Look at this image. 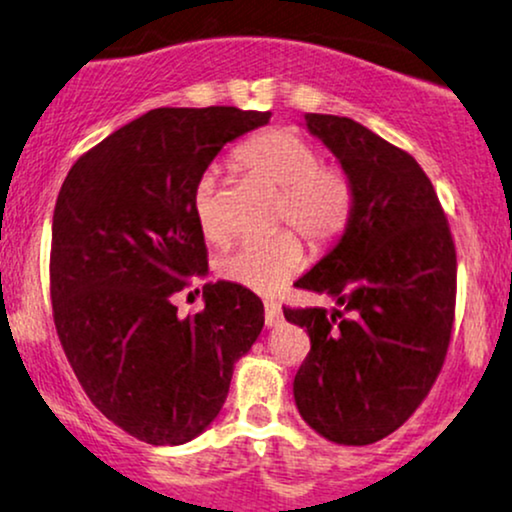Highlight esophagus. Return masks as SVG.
I'll list each match as a JSON object with an SVG mask.
<instances>
[{
  "label": "esophagus",
  "instance_id": "34e87169",
  "mask_svg": "<svg viewBox=\"0 0 512 512\" xmlns=\"http://www.w3.org/2000/svg\"><path fill=\"white\" fill-rule=\"evenodd\" d=\"M281 322V308L276 301H264V325L276 327Z\"/></svg>",
  "mask_w": 512,
  "mask_h": 512
}]
</instances>
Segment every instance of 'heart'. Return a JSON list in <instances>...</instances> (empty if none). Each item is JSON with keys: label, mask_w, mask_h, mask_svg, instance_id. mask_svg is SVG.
Returning a JSON list of instances; mask_svg holds the SVG:
<instances>
[{"label": "heart", "mask_w": 512, "mask_h": 512, "mask_svg": "<svg viewBox=\"0 0 512 512\" xmlns=\"http://www.w3.org/2000/svg\"><path fill=\"white\" fill-rule=\"evenodd\" d=\"M238 161L250 175L274 187V226L296 228L313 248H327L349 226L354 211V182L344 168L320 163L315 144L289 127L269 129L250 139L238 151ZM192 214L209 243H223L228 226L223 221L216 180L207 173L192 192ZM301 240L291 231H279L264 240L240 243L219 260V274L231 284L257 293H272L303 267Z\"/></svg>", "instance_id": "1"}]
</instances>
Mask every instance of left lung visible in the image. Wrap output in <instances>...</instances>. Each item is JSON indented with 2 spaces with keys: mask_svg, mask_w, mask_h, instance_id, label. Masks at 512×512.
Segmentation results:
<instances>
[{
  "mask_svg": "<svg viewBox=\"0 0 512 512\" xmlns=\"http://www.w3.org/2000/svg\"><path fill=\"white\" fill-rule=\"evenodd\" d=\"M305 127L354 182V211L337 245L296 281L337 308H284L310 337L293 397L322 438L370 445L414 414L443 368L455 243L414 156L349 117L308 113Z\"/></svg>",
  "mask_w": 512,
  "mask_h": 512,
  "instance_id": "left-lung-1",
  "label": "left lung"
}]
</instances>
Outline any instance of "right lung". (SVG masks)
<instances>
[{
  "mask_svg": "<svg viewBox=\"0 0 512 512\" xmlns=\"http://www.w3.org/2000/svg\"><path fill=\"white\" fill-rule=\"evenodd\" d=\"M272 113L156 108L74 163L52 214L50 296L81 387L115 426L149 445L207 431L233 366L264 327L250 289L204 284V310L173 296L209 272L192 192L216 154Z\"/></svg>",
  "mask_w": 512,
  "mask_h": 512,
  "instance_id": "right-lung-1",
  "label": "right lung"
}]
</instances>
